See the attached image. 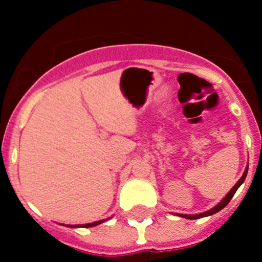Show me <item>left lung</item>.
<instances>
[{
	"mask_svg": "<svg viewBox=\"0 0 262 262\" xmlns=\"http://www.w3.org/2000/svg\"><path fill=\"white\" fill-rule=\"evenodd\" d=\"M247 171H248V166H247V167H246V170H245L244 175H242V178L239 179L238 181H237V184L234 185L233 187H232L231 191H229L228 194L226 195V198H223V199H222V202L219 203V204H216L215 207L212 208V209H210V210H207V212L200 213V214H189V215H187V214H179V215L182 216V218H186V219H199V218H203V216H208V215H212V214L218 213L219 210H222L224 207H227V205H228V203L231 202V199H232V198H233V195L236 194L237 189H238V187L242 185V182L245 181L246 176H247Z\"/></svg>",
	"mask_w": 262,
	"mask_h": 262,
	"instance_id": "obj_1",
	"label": "left lung"
}]
</instances>
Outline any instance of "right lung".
Wrapping results in <instances>:
<instances>
[{
	"label": "right lung",
	"mask_w": 262,
	"mask_h": 262,
	"mask_svg": "<svg viewBox=\"0 0 262 262\" xmlns=\"http://www.w3.org/2000/svg\"><path fill=\"white\" fill-rule=\"evenodd\" d=\"M110 219V218H107ZM106 219H104V221H97V222H94V223H87V224H75V226H67V227H72V228H80V227H82V228H89V227H95L97 226V224L102 223V222H105Z\"/></svg>",
	"instance_id": "add662e5"
}]
</instances>
